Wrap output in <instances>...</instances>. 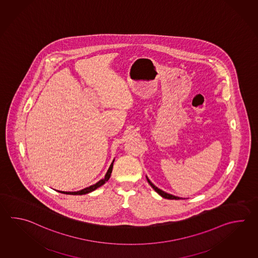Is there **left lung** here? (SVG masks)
<instances>
[{"label":"left lung","mask_w":258,"mask_h":258,"mask_svg":"<svg viewBox=\"0 0 258 258\" xmlns=\"http://www.w3.org/2000/svg\"><path fill=\"white\" fill-rule=\"evenodd\" d=\"M146 178H147L148 183L150 184V185H151L153 189L155 190L161 197H163L164 199H167V200H180V199H181V198H179V197H175L174 195L168 194V193L164 192L163 190L158 188L157 186H155V185L150 181V179L148 178L147 176H146Z\"/></svg>","instance_id":"obj_1"}]
</instances>
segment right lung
I'll list each match as a JSON object with an SVG mask.
<instances>
[{"mask_svg": "<svg viewBox=\"0 0 258 258\" xmlns=\"http://www.w3.org/2000/svg\"><path fill=\"white\" fill-rule=\"evenodd\" d=\"M114 161H115V159H114V160H113V162L111 163L110 166H109V168L107 170V172H106V174H105V177L99 180V181H98L97 183H95V184H92V185H90V186L86 187V188L79 190V191H75V192H64V191H58V192H59V193H62V194L67 195H85L88 194V193L92 192V191H94V190L97 189L98 187H100L101 185H103V184H105V182H107V181L109 180V178H110Z\"/></svg>", "mask_w": 258, "mask_h": 258, "instance_id": "add662e5", "label": "right lung"}]
</instances>
